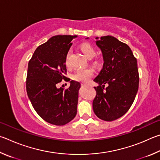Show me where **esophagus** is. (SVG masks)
Listing matches in <instances>:
<instances>
[{"label": "esophagus", "mask_w": 160, "mask_h": 160, "mask_svg": "<svg viewBox=\"0 0 160 160\" xmlns=\"http://www.w3.org/2000/svg\"><path fill=\"white\" fill-rule=\"evenodd\" d=\"M82 86H86V83H82Z\"/></svg>", "instance_id": "esophagus-1"}]
</instances>
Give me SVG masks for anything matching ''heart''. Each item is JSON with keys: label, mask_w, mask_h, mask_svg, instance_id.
<instances>
[{"label": "heart", "mask_w": 160, "mask_h": 160, "mask_svg": "<svg viewBox=\"0 0 160 160\" xmlns=\"http://www.w3.org/2000/svg\"><path fill=\"white\" fill-rule=\"evenodd\" d=\"M80 49L83 55L88 59H92L96 55V50L95 48L89 43H83L80 45ZM64 63L67 67L69 66V52H67L65 56ZM93 72L90 68H80L77 69L74 74L72 75V78L74 81L79 82H87L90 78L93 77Z\"/></svg>", "instance_id": "b5f03b06"}]
</instances>
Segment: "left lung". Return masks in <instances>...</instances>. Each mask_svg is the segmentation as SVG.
Here are the masks:
<instances>
[{
    "mask_svg": "<svg viewBox=\"0 0 160 160\" xmlns=\"http://www.w3.org/2000/svg\"><path fill=\"white\" fill-rule=\"evenodd\" d=\"M96 38L104 63L94 79L98 86L94 87L93 108L98 118L111 122L127 113L133 104L138 90V65L128 45L112 36Z\"/></svg>",
    "mask_w": 160,
    "mask_h": 160,
    "instance_id": "1",
    "label": "left lung"
}]
</instances>
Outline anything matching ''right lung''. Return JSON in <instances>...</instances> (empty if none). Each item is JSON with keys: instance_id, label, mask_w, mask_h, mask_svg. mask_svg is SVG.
Returning a JSON list of instances; mask_svg holds the SVG:
<instances>
[{"instance_id": "add662e5", "label": "right lung", "mask_w": 160, "mask_h": 160, "mask_svg": "<svg viewBox=\"0 0 160 160\" xmlns=\"http://www.w3.org/2000/svg\"><path fill=\"white\" fill-rule=\"evenodd\" d=\"M77 36L58 35L39 46L28 64L26 88L35 111L45 121L62 126L74 118L77 112L80 83L70 82L67 89L58 88L62 80L69 82L65 56Z\"/></svg>"}]
</instances>
